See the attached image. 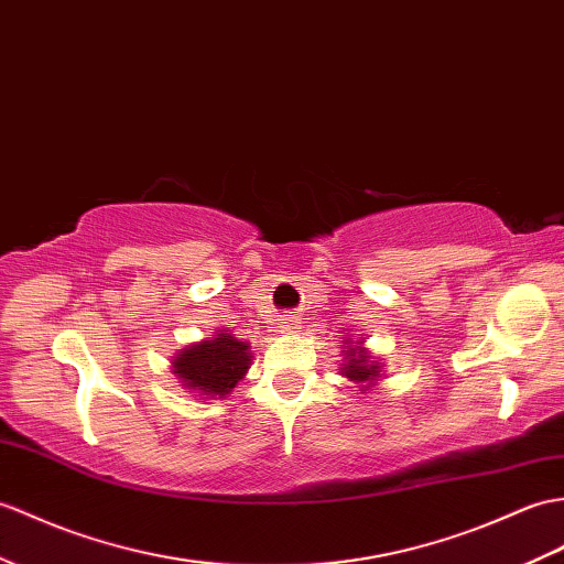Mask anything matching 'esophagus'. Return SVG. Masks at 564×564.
Here are the masks:
<instances>
[{
	"instance_id": "obj_1",
	"label": "esophagus",
	"mask_w": 564,
	"mask_h": 564,
	"mask_svg": "<svg viewBox=\"0 0 564 564\" xmlns=\"http://www.w3.org/2000/svg\"><path fill=\"white\" fill-rule=\"evenodd\" d=\"M295 329H297V322H293V319H285L281 324V334H293Z\"/></svg>"
}]
</instances>
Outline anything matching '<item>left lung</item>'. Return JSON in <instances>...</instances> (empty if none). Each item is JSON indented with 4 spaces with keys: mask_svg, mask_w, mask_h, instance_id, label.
Listing matches in <instances>:
<instances>
[{
    "mask_svg": "<svg viewBox=\"0 0 564 564\" xmlns=\"http://www.w3.org/2000/svg\"><path fill=\"white\" fill-rule=\"evenodd\" d=\"M341 352V375L360 389V394L379 384V379L384 375V365L372 358V352L365 348V341H350V338H344Z\"/></svg>",
    "mask_w": 564,
    "mask_h": 564,
    "instance_id": "left-lung-1",
    "label": "left lung"
}]
</instances>
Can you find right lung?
Segmentation results:
<instances>
[{
  "mask_svg": "<svg viewBox=\"0 0 564 564\" xmlns=\"http://www.w3.org/2000/svg\"><path fill=\"white\" fill-rule=\"evenodd\" d=\"M252 365L250 344L218 329L212 338L182 348L170 362V370L182 382V389L202 399H226L238 387Z\"/></svg>",
  "mask_w": 564,
  "mask_h": 564,
  "instance_id": "1",
  "label": "right lung"
}]
</instances>
